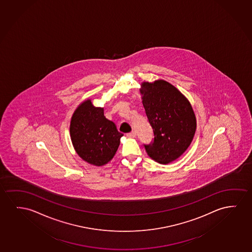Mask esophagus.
I'll return each instance as SVG.
<instances>
[{
    "label": "esophagus",
    "mask_w": 252,
    "mask_h": 252,
    "mask_svg": "<svg viewBox=\"0 0 252 252\" xmlns=\"http://www.w3.org/2000/svg\"><path fill=\"white\" fill-rule=\"evenodd\" d=\"M135 135H136V133H135V131H131L130 133H128V134H127V136H128V137H130V138L135 137Z\"/></svg>",
    "instance_id": "1"
}]
</instances>
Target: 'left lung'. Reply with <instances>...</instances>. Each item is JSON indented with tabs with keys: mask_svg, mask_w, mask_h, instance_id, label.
I'll return each instance as SVG.
<instances>
[{
	"mask_svg": "<svg viewBox=\"0 0 252 252\" xmlns=\"http://www.w3.org/2000/svg\"><path fill=\"white\" fill-rule=\"evenodd\" d=\"M142 104L154 132V141L146 145L148 156L158 163L178 159L191 144L196 117L188 98L165 80L143 82Z\"/></svg>",
	"mask_w": 252,
	"mask_h": 252,
	"instance_id": "1",
	"label": "left lung"
}]
</instances>
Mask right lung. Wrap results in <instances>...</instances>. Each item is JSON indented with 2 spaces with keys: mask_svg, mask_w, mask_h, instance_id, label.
Returning <instances> with one entry per match:
<instances>
[{
  "mask_svg": "<svg viewBox=\"0 0 252 252\" xmlns=\"http://www.w3.org/2000/svg\"><path fill=\"white\" fill-rule=\"evenodd\" d=\"M71 142L76 152L86 162L95 166L108 163L116 155L124 134L103 115V108L85 100L78 105L70 124Z\"/></svg>",
  "mask_w": 252,
  "mask_h": 252,
  "instance_id": "obj_1",
  "label": "right lung"
}]
</instances>
